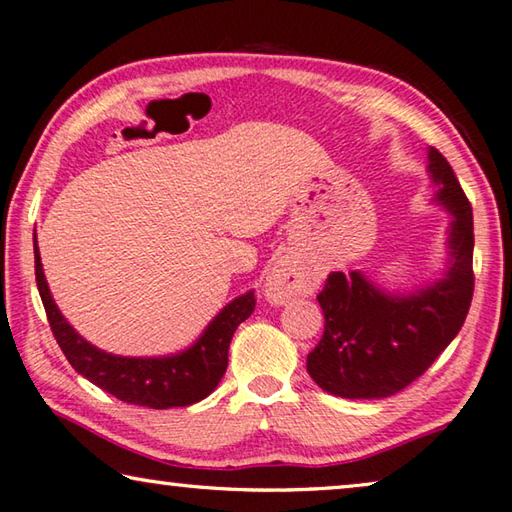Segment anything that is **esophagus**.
Segmentation results:
<instances>
[{
	"label": "esophagus",
	"instance_id": "esophagus-1",
	"mask_svg": "<svg viewBox=\"0 0 512 512\" xmlns=\"http://www.w3.org/2000/svg\"><path fill=\"white\" fill-rule=\"evenodd\" d=\"M320 284V275L293 259H277L266 275V297L273 304H284L293 297L311 295Z\"/></svg>",
	"mask_w": 512,
	"mask_h": 512
}]
</instances>
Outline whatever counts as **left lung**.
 <instances>
[{
	"label": "left lung",
	"instance_id": "8db88e82",
	"mask_svg": "<svg viewBox=\"0 0 512 512\" xmlns=\"http://www.w3.org/2000/svg\"><path fill=\"white\" fill-rule=\"evenodd\" d=\"M436 201L452 215L450 266L439 282L396 295L360 271L331 273L318 295L324 333L306 356V371L324 392L342 398H387L430 369L461 331L470 311L472 206L445 156L430 147Z\"/></svg>",
	"mask_w": 512,
	"mask_h": 512
}]
</instances>
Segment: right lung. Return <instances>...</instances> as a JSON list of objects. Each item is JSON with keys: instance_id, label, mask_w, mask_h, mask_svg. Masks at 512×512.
<instances>
[{"instance_id": "1", "label": "right lung", "mask_w": 512, "mask_h": 512, "mask_svg": "<svg viewBox=\"0 0 512 512\" xmlns=\"http://www.w3.org/2000/svg\"><path fill=\"white\" fill-rule=\"evenodd\" d=\"M35 241V237H33ZM35 248V280L40 291L46 318L64 356L78 374L105 389L123 403L167 410L199 403L219 385L228 367L230 340L241 322L255 311V293L248 291L224 306L215 320L208 324L203 336L176 356L163 358H125L114 356L91 345L64 320L55 306L49 284L42 271L40 250Z\"/></svg>"}]
</instances>
